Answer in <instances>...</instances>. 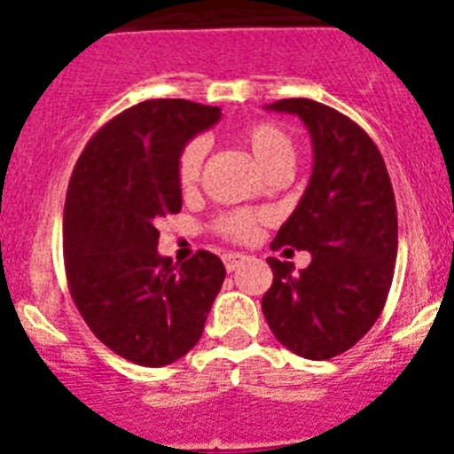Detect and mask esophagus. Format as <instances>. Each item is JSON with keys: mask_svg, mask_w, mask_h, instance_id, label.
I'll list each match as a JSON object with an SVG mask.
<instances>
[{"mask_svg": "<svg viewBox=\"0 0 454 454\" xmlns=\"http://www.w3.org/2000/svg\"><path fill=\"white\" fill-rule=\"evenodd\" d=\"M247 259H250V256H247V254H240V252H230V254H224V256H223L224 268H227V270H230V272L239 270V268L243 266V263H246Z\"/></svg>", "mask_w": 454, "mask_h": 454, "instance_id": "34e87169", "label": "esophagus"}]
</instances>
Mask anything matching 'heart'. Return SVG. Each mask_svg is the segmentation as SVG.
Here are the masks:
<instances>
[{
  "label": "heart",
  "mask_w": 454,
  "mask_h": 454,
  "mask_svg": "<svg viewBox=\"0 0 454 454\" xmlns=\"http://www.w3.org/2000/svg\"><path fill=\"white\" fill-rule=\"evenodd\" d=\"M240 143L250 150L254 156L256 166L262 168L263 175L272 172H282L293 168L295 150H293V140L284 129L270 122H254L240 131ZM204 156H207V143L202 138L191 140L179 154L177 161V182L184 192H191L198 186L200 172H202ZM220 231L224 236L236 240H247L254 234V215L247 211H236L220 220Z\"/></svg>",
  "instance_id": "obj_1"
}]
</instances>
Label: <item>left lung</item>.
Returning a JSON list of instances; mask_svg holds the SVG:
<instances>
[{"label":"left lung","mask_w":454,"mask_h":454,"mask_svg":"<svg viewBox=\"0 0 454 454\" xmlns=\"http://www.w3.org/2000/svg\"><path fill=\"white\" fill-rule=\"evenodd\" d=\"M266 108L302 120L314 161L298 207L270 243L307 250L311 263L293 272V263L270 256L262 309L284 348L323 362L350 350L382 314L398 254L395 198L382 154L350 118L304 98Z\"/></svg>","instance_id":"1"}]
</instances>
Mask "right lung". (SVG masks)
<instances>
[{
    "instance_id": "1",
    "label": "right lung",
    "mask_w": 454,
    "mask_h": 454,
    "mask_svg": "<svg viewBox=\"0 0 454 454\" xmlns=\"http://www.w3.org/2000/svg\"><path fill=\"white\" fill-rule=\"evenodd\" d=\"M220 118L218 106L147 99L104 124L72 172L63 211L72 298L92 334L138 366L192 350L224 282L211 252L175 266L156 250V223L182 208L179 154Z\"/></svg>"
}]
</instances>
